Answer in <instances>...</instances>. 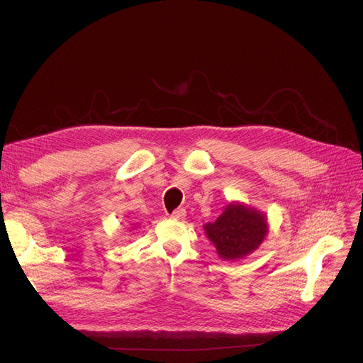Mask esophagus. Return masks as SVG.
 Wrapping results in <instances>:
<instances>
[{"label":"esophagus","instance_id":"obj_1","mask_svg":"<svg viewBox=\"0 0 363 363\" xmlns=\"http://www.w3.org/2000/svg\"><path fill=\"white\" fill-rule=\"evenodd\" d=\"M171 218L177 219V221H183V219L186 218V211H184V208H177V211H174Z\"/></svg>","mask_w":363,"mask_h":363}]
</instances>
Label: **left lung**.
I'll use <instances>...</instances> for the list:
<instances>
[{
	"mask_svg": "<svg viewBox=\"0 0 363 363\" xmlns=\"http://www.w3.org/2000/svg\"><path fill=\"white\" fill-rule=\"evenodd\" d=\"M219 259L240 260L255 252L268 235V218L259 208L232 201L215 223L204 224Z\"/></svg>",
	"mask_w": 363,
	"mask_h": 363,
	"instance_id": "left-lung-1",
	"label": "left lung"
}]
</instances>
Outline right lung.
I'll return each mask as SVG.
<instances>
[{"instance_id":"add662e5","label":"right lung","mask_w":363,"mask_h":363,"mask_svg":"<svg viewBox=\"0 0 363 363\" xmlns=\"http://www.w3.org/2000/svg\"><path fill=\"white\" fill-rule=\"evenodd\" d=\"M131 225H133V227H136V225H135V224H131Z\"/></svg>"}]
</instances>
